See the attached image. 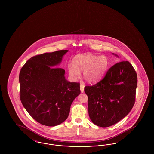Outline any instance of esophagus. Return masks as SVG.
Returning a JSON list of instances; mask_svg holds the SVG:
<instances>
[{"mask_svg":"<svg viewBox=\"0 0 154 154\" xmlns=\"http://www.w3.org/2000/svg\"><path fill=\"white\" fill-rule=\"evenodd\" d=\"M80 90L82 93L84 92V85L83 84H80Z\"/></svg>","mask_w":154,"mask_h":154,"instance_id":"obj_1","label":"esophagus"}]
</instances>
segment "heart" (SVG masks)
<instances>
[{"instance_id":"b5f03b06","label":"heart","mask_w":154,"mask_h":154,"mask_svg":"<svg viewBox=\"0 0 154 154\" xmlns=\"http://www.w3.org/2000/svg\"><path fill=\"white\" fill-rule=\"evenodd\" d=\"M73 65H69L68 71L73 78H77L80 72H84L83 77L88 82H94L100 79L109 65V60L104 55L97 56L91 54L77 55L74 57Z\"/></svg>"}]
</instances>
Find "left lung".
Listing matches in <instances>:
<instances>
[{
    "label": "left lung",
    "mask_w": 154,
    "mask_h": 154,
    "mask_svg": "<svg viewBox=\"0 0 154 154\" xmlns=\"http://www.w3.org/2000/svg\"><path fill=\"white\" fill-rule=\"evenodd\" d=\"M137 73L131 63L121 61L111 66L94 85H86L88 113L96 125L106 128L126 117L134 104Z\"/></svg>",
    "instance_id": "left-lung-1"
}]
</instances>
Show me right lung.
<instances>
[{
    "label": "right lung",
    "mask_w": 154,
    "mask_h": 154,
    "mask_svg": "<svg viewBox=\"0 0 154 154\" xmlns=\"http://www.w3.org/2000/svg\"><path fill=\"white\" fill-rule=\"evenodd\" d=\"M68 50L32 57L19 75L22 105L37 122L54 126L64 122L74 99L80 94L79 82H70L65 70L57 67Z\"/></svg>",
    "instance_id": "obj_1"
}]
</instances>
